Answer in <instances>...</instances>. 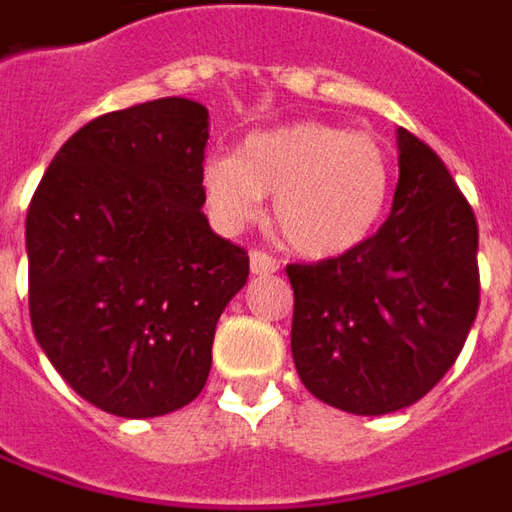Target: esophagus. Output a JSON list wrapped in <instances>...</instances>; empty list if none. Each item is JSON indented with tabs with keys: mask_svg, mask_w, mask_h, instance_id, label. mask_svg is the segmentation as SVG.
Returning a JSON list of instances; mask_svg holds the SVG:
<instances>
[{
	"mask_svg": "<svg viewBox=\"0 0 512 512\" xmlns=\"http://www.w3.org/2000/svg\"><path fill=\"white\" fill-rule=\"evenodd\" d=\"M250 270L256 276H267V273H276L278 270V259L270 256L267 250H250Z\"/></svg>",
	"mask_w": 512,
	"mask_h": 512,
	"instance_id": "34e87169",
	"label": "esophagus"
}]
</instances>
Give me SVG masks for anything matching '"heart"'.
Segmentation results:
<instances>
[{
    "instance_id": "heart-1",
    "label": "heart",
    "mask_w": 512,
    "mask_h": 512,
    "mask_svg": "<svg viewBox=\"0 0 512 512\" xmlns=\"http://www.w3.org/2000/svg\"><path fill=\"white\" fill-rule=\"evenodd\" d=\"M396 164L387 144L331 122H295L250 133L234 155L200 164V197L222 234H239L273 197V222L303 256H337L379 225Z\"/></svg>"
}]
</instances>
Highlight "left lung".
Instances as JSON below:
<instances>
[{
	"label": "left lung",
	"mask_w": 512,
	"mask_h": 512,
	"mask_svg": "<svg viewBox=\"0 0 512 512\" xmlns=\"http://www.w3.org/2000/svg\"><path fill=\"white\" fill-rule=\"evenodd\" d=\"M390 217L334 259L287 264L292 359L303 387L354 415L424 398L463 351L479 309V228L438 153L398 128Z\"/></svg>",
	"instance_id": "1"
}]
</instances>
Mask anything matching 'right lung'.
I'll return each instance as SVG.
<instances>
[{"instance_id": "right-lung-1", "label": "right lung", "mask_w": 512, "mask_h": 512, "mask_svg": "<svg viewBox=\"0 0 512 512\" xmlns=\"http://www.w3.org/2000/svg\"><path fill=\"white\" fill-rule=\"evenodd\" d=\"M209 111L183 97L111 111L63 144L27 209L30 320L74 393L119 418L200 396L248 250L209 228Z\"/></svg>"}]
</instances>
